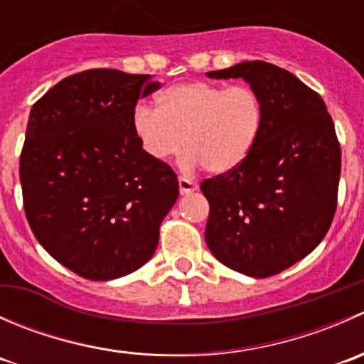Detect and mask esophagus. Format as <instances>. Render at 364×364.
I'll return each mask as SVG.
<instances>
[{
  "label": "esophagus",
  "instance_id": "1",
  "mask_svg": "<svg viewBox=\"0 0 364 364\" xmlns=\"http://www.w3.org/2000/svg\"><path fill=\"white\" fill-rule=\"evenodd\" d=\"M178 183H179V192H181L183 196H186V193L196 192V190L199 188V185H197L196 181H192V179H190V178H185V176H179Z\"/></svg>",
  "mask_w": 364,
  "mask_h": 364
}]
</instances>
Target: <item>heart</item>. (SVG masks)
Instances as JSON below:
<instances>
[{"label":"heart","mask_w":364,"mask_h":364,"mask_svg":"<svg viewBox=\"0 0 364 364\" xmlns=\"http://www.w3.org/2000/svg\"><path fill=\"white\" fill-rule=\"evenodd\" d=\"M262 121V102L250 86L192 80L160 91L156 109L139 105L134 130L151 159L172 160L186 148L190 164L227 174L252 155Z\"/></svg>","instance_id":"heart-1"}]
</instances>
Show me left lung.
Wrapping results in <instances>:
<instances>
[{"label":"left lung","mask_w":364,"mask_h":364,"mask_svg":"<svg viewBox=\"0 0 364 364\" xmlns=\"http://www.w3.org/2000/svg\"><path fill=\"white\" fill-rule=\"evenodd\" d=\"M205 75L247 80L264 109L247 161L200 185L209 203L205 243L230 269L253 278L278 274L331 227L341 167L335 123L321 95L277 65L243 61Z\"/></svg>","instance_id":"1"}]
</instances>
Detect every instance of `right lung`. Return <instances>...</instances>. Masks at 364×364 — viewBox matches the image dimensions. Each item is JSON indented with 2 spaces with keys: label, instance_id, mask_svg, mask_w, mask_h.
Wrapping results in <instances>:
<instances>
[{
  "label": "right lung",
  "instance_id": "add662e5",
  "mask_svg": "<svg viewBox=\"0 0 364 364\" xmlns=\"http://www.w3.org/2000/svg\"><path fill=\"white\" fill-rule=\"evenodd\" d=\"M159 87L149 75L93 68L60 80L29 112L26 218L49 255L87 280L144 266L179 196L176 172L134 130L137 100Z\"/></svg>",
  "mask_w": 364,
  "mask_h": 364
}]
</instances>
